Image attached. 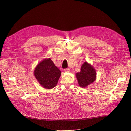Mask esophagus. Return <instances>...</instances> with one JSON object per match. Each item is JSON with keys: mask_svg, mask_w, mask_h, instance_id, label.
Here are the masks:
<instances>
[{"mask_svg": "<svg viewBox=\"0 0 131 131\" xmlns=\"http://www.w3.org/2000/svg\"><path fill=\"white\" fill-rule=\"evenodd\" d=\"M64 71L66 72H70V69L69 68H66V69H64Z\"/></svg>", "mask_w": 131, "mask_h": 131, "instance_id": "34e87169", "label": "esophagus"}]
</instances>
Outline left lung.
I'll use <instances>...</instances> for the list:
<instances>
[{
    "instance_id": "obj_1",
    "label": "left lung",
    "mask_w": 131,
    "mask_h": 131,
    "mask_svg": "<svg viewBox=\"0 0 131 131\" xmlns=\"http://www.w3.org/2000/svg\"><path fill=\"white\" fill-rule=\"evenodd\" d=\"M79 86L85 88L96 79L95 69L91 64L85 62L81 67V71L76 73Z\"/></svg>"
}]
</instances>
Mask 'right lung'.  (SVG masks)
I'll use <instances>...</instances> for the list:
<instances>
[{"mask_svg":"<svg viewBox=\"0 0 131 131\" xmlns=\"http://www.w3.org/2000/svg\"><path fill=\"white\" fill-rule=\"evenodd\" d=\"M34 74L42 87L51 89L57 85L61 75V71L49 58L45 59L37 64Z\"/></svg>","mask_w":131,"mask_h":131,"instance_id":"right-lung-1","label":"right lung"}]
</instances>
